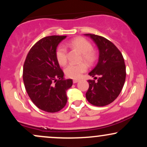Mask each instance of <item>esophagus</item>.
<instances>
[{
  "instance_id": "1",
  "label": "esophagus",
  "mask_w": 147,
  "mask_h": 147,
  "mask_svg": "<svg viewBox=\"0 0 147 147\" xmlns=\"http://www.w3.org/2000/svg\"><path fill=\"white\" fill-rule=\"evenodd\" d=\"M79 82V79H74V80H73V83H74V84L77 83V82Z\"/></svg>"
}]
</instances>
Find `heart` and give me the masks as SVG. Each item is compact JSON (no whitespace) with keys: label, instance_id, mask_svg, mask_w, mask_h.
I'll use <instances>...</instances> for the list:
<instances>
[{"label":"heart","instance_id":"heart-1","mask_svg":"<svg viewBox=\"0 0 147 147\" xmlns=\"http://www.w3.org/2000/svg\"><path fill=\"white\" fill-rule=\"evenodd\" d=\"M68 45L71 48L77 50L82 53V60H84L87 65H93L97 59V53L92 49L91 43L84 37H77L70 40L68 43ZM56 59L60 65H65L68 61L67 58V49L63 45H60L56 50ZM86 65L84 63L79 64H70L64 70L65 75L69 78L78 79L82 73L86 70Z\"/></svg>","mask_w":147,"mask_h":147}]
</instances>
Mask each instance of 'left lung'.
<instances>
[{
    "instance_id": "8db88e82",
    "label": "left lung",
    "mask_w": 147,
    "mask_h": 147,
    "mask_svg": "<svg viewBox=\"0 0 147 147\" xmlns=\"http://www.w3.org/2000/svg\"><path fill=\"white\" fill-rule=\"evenodd\" d=\"M90 36L99 49L98 63L88 75L97 80H88V90L86 97L96 106H104L118 97L126 79L124 59L117 47L104 37L92 34ZM98 76V78H97Z\"/></svg>"
}]
</instances>
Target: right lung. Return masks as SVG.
Wrapping results in <instances>:
<instances>
[{"instance_id": "obj_1", "label": "right lung", "mask_w": 147, "mask_h": 147, "mask_svg": "<svg viewBox=\"0 0 147 147\" xmlns=\"http://www.w3.org/2000/svg\"><path fill=\"white\" fill-rule=\"evenodd\" d=\"M66 36H48L30 49L23 65V79L30 99L38 109L56 113L67 103L66 90L72 85L65 79L56 59L59 43Z\"/></svg>"}]
</instances>
